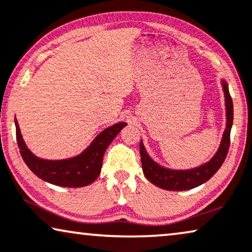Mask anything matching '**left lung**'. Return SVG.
I'll return each instance as SVG.
<instances>
[{"label":"left lung","instance_id":"left-lung-1","mask_svg":"<svg viewBox=\"0 0 252 252\" xmlns=\"http://www.w3.org/2000/svg\"><path fill=\"white\" fill-rule=\"evenodd\" d=\"M222 89H224L225 94L227 125H226V130L218 152L208 163L190 170L164 169L148 157L140 140L139 146L143 171L145 177L152 184L166 190H187L202 185L218 171L224 163L226 157H227L229 144H231V129L233 125V101L226 82H222Z\"/></svg>","mask_w":252,"mask_h":252}]
</instances>
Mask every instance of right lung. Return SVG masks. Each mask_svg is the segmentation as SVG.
<instances>
[{
  "mask_svg": "<svg viewBox=\"0 0 252 252\" xmlns=\"http://www.w3.org/2000/svg\"><path fill=\"white\" fill-rule=\"evenodd\" d=\"M16 137L23 160L32 172L45 182L63 187H83L94 183L99 176L106 148L126 126L120 122L105 129L79 157L60 161L42 160L35 157L25 145L18 122L15 120Z\"/></svg>",
  "mask_w": 252,
  "mask_h": 252,
  "instance_id": "1",
  "label": "right lung"
}]
</instances>
